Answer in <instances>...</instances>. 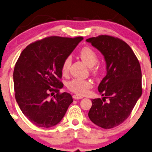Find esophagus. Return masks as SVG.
Returning <instances> with one entry per match:
<instances>
[{
  "mask_svg": "<svg viewBox=\"0 0 152 152\" xmlns=\"http://www.w3.org/2000/svg\"><path fill=\"white\" fill-rule=\"evenodd\" d=\"M72 97H73V99H81L83 98L82 96H80V95H77V94L73 95Z\"/></svg>",
  "mask_w": 152,
  "mask_h": 152,
  "instance_id": "esophagus-1",
  "label": "esophagus"
}]
</instances>
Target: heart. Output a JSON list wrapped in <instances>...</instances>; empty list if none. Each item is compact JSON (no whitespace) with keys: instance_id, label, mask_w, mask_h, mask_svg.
<instances>
[{"instance_id":"1","label":"heart","mask_w":152,"mask_h":152,"mask_svg":"<svg viewBox=\"0 0 152 152\" xmlns=\"http://www.w3.org/2000/svg\"><path fill=\"white\" fill-rule=\"evenodd\" d=\"M80 56L81 58L85 62L86 64L89 67H93L98 63L99 58L96 52L91 48L85 47L80 50ZM71 65V59L70 57H67L65 59L62 65V72L66 74L68 72ZM67 87L72 92L77 94L80 95H84L87 94L92 87V83L87 80L81 79H73L68 82Z\"/></svg>"}]
</instances>
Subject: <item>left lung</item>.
Returning a JSON list of instances; mask_svg holds the SVG:
<instances>
[{
    "label": "left lung",
    "instance_id": "1",
    "mask_svg": "<svg viewBox=\"0 0 152 152\" xmlns=\"http://www.w3.org/2000/svg\"><path fill=\"white\" fill-rule=\"evenodd\" d=\"M86 41L102 53L106 64V75L98 87L104 96L91 100L88 115L101 128H113L128 118L142 95L139 61L129 45L120 39L101 35Z\"/></svg>",
    "mask_w": 152,
    "mask_h": 152
}]
</instances>
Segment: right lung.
I'll return each mask as SVG.
<instances>
[{
    "label": "right lung",
    "mask_w": 152,
    "mask_h": 152,
    "mask_svg": "<svg viewBox=\"0 0 152 152\" xmlns=\"http://www.w3.org/2000/svg\"><path fill=\"white\" fill-rule=\"evenodd\" d=\"M83 37H50L28 45L13 72L15 96L22 112L34 125L51 128L64 117L73 102L69 93H59L63 84L62 65ZM56 93L49 99V93Z\"/></svg>",
    "instance_id": "add662e5"
}]
</instances>
